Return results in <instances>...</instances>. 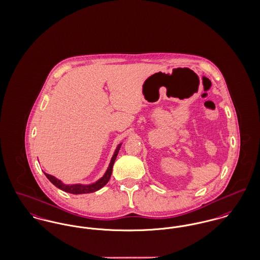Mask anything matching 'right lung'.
Returning <instances> with one entry per match:
<instances>
[{"instance_id":"right-lung-1","label":"right lung","mask_w":260,"mask_h":260,"mask_svg":"<svg viewBox=\"0 0 260 260\" xmlns=\"http://www.w3.org/2000/svg\"><path fill=\"white\" fill-rule=\"evenodd\" d=\"M120 145L121 143H120L118 145V147L116 148L115 152H114V155L111 159V162L109 164V167L106 171V173L104 174L103 177H101L100 179L98 181H96L95 183H92V184H87V185H83V184H71V185H67V184H64L62 181H60L59 179L55 178L54 176L52 175H49L47 173L44 172L45 176L47 177V179L49 180L54 186H56L57 188H59L60 190L64 191V192H67V193H71V194H75V195H78V194H87V193H92V192H96L98 190H100L102 187H104L111 178V175H112V171H113V166H114V163H115V160L118 156V153H119V150H120Z\"/></svg>"}]
</instances>
